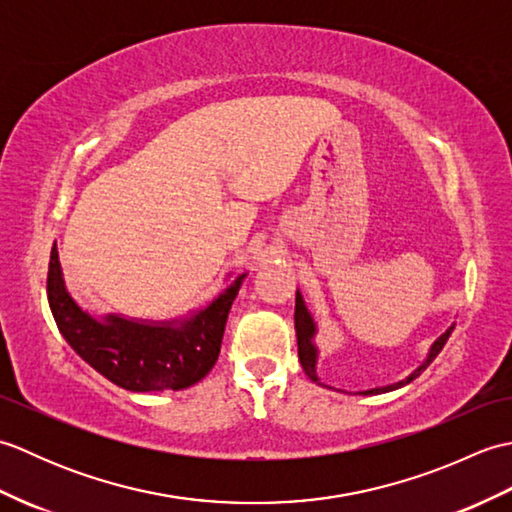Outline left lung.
<instances>
[{
	"label": "left lung",
	"instance_id": "1",
	"mask_svg": "<svg viewBox=\"0 0 512 512\" xmlns=\"http://www.w3.org/2000/svg\"><path fill=\"white\" fill-rule=\"evenodd\" d=\"M295 330H297V345H299V361H301L303 369H306V374H308L312 380H317V383H319V378H317V347H314V343H312V336H314V332H317V328H314V321H312V317H310L306 303H303V299H301V295H299V290H297V301H295ZM451 332H453V325H451V328H449L447 332H444V334L440 336V339H438L436 343L431 345L427 361H424L407 380H400V383L391 385V387H385V389L365 391V394H380V391L398 389V387H402V385L411 383L413 378H418V376L424 372V369L429 367V363L433 361V358H436V356L440 354V350L444 347V343H447Z\"/></svg>",
	"mask_w": 512,
	"mask_h": 512
}]
</instances>
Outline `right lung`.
<instances>
[{
  "label": "right lung",
  "instance_id": "1",
  "mask_svg": "<svg viewBox=\"0 0 512 512\" xmlns=\"http://www.w3.org/2000/svg\"><path fill=\"white\" fill-rule=\"evenodd\" d=\"M242 279H233L209 308L180 323H138L116 314L96 321L65 290L54 244L46 288L63 339L96 372L129 391H176L195 385L213 369Z\"/></svg>",
  "mask_w": 512,
  "mask_h": 512
}]
</instances>
